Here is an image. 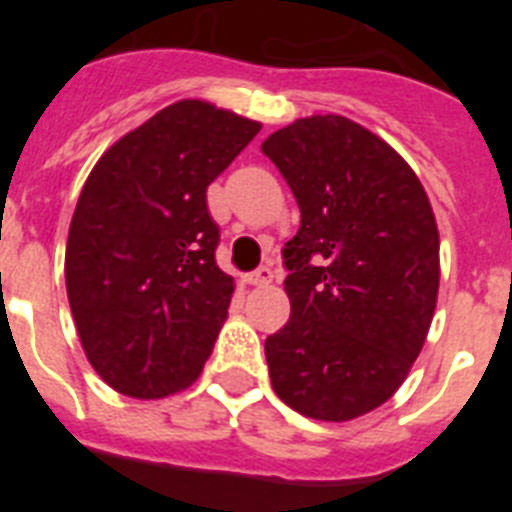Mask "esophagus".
I'll return each instance as SVG.
<instances>
[{"label":"esophagus","instance_id":"1","mask_svg":"<svg viewBox=\"0 0 512 512\" xmlns=\"http://www.w3.org/2000/svg\"><path fill=\"white\" fill-rule=\"evenodd\" d=\"M246 282L253 284V287H269V284L274 282V271H271L269 266H261V269H256L253 274H248Z\"/></svg>","mask_w":512,"mask_h":512}]
</instances>
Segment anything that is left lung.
Returning a JSON list of instances; mask_svg holds the SVG:
<instances>
[{"label":"left lung","instance_id":"8db88e82","mask_svg":"<svg viewBox=\"0 0 512 512\" xmlns=\"http://www.w3.org/2000/svg\"><path fill=\"white\" fill-rule=\"evenodd\" d=\"M300 205L284 246L287 325L266 338L279 400L343 423L390 400L418 359L438 300V225L408 161L341 115L261 143Z\"/></svg>","mask_w":512,"mask_h":512}]
</instances>
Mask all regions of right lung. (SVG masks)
Here are the masks:
<instances>
[{"mask_svg": "<svg viewBox=\"0 0 512 512\" xmlns=\"http://www.w3.org/2000/svg\"><path fill=\"white\" fill-rule=\"evenodd\" d=\"M261 122L182 99L104 151L66 243V292L84 354L120 395H174L200 377L235 282L215 261L207 187Z\"/></svg>", "mask_w": 512, "mask_h": 512, "instance_id": "right-lung-1", "label": "right lung"}]
</instances>
